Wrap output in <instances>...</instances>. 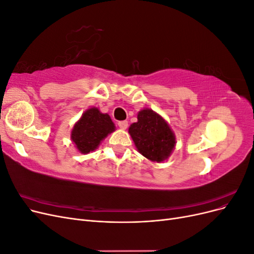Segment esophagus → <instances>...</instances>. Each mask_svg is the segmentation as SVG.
I'll return each mask as SVG.
<instances>
[{
  "label": "esophagus",
  "instance_id": "34e87169",
  "mask_svg": "<svg viewBox=\"0 0 254 254\" xmlns=\"http://www.w3.org/2000/svg\"><path fill=\"white\" fill-rule=\"evenodd\" d=\"M118 125L121 129H126L128 127V122L127 121H121L118 123Z\"/></svg>",
  "mask_w": 254,
  "mask_h": 254
}]
</instances>
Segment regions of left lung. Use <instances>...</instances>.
<instances>
[{
	"label": "left lung",
	"mask_w": 254,
	"mask_h": 254,
	"mask_svg": "<svg viewBox=\"0 0 254 254\" xmlns=\"http://www.w3.org/2000/svg\"><path fill=\"white\" fill-rule=\"evenodd\" d=\"M129 133L137 150L153 162H162L170 157L176 144L167 123L150 109L139 112L137 122L129 127Z\"/></svg>",
	"instance_id": "obj_1"
}]
</instances>
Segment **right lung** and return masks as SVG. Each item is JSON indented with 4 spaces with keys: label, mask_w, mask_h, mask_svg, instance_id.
Wrapping results in <instances>:
<instances>
[{
    "label": "right lung",
    "mask_w": 254,
    "mask_h": 254,
    "mask_svg": "<svg viewBox=\"0 0 254 254\" xmlns=\"http://www.w3.org/2000/svg\"><path fill=\"white\" fill-rule=\"evenodd\" d=\"M114 124L108 114L91 108L82 114L72 130V141L81 153H89L97 148L101 141L114 131Z\"/></svg>",
    "instance_id": "obj_1"
}]
</instances>
